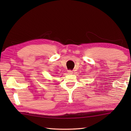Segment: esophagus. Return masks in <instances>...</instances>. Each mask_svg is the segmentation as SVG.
<instances>
[{
    "instance_id": "obj_1",
    "label": "esophagus",
    "mask_w": 131,
    "mask_h": 131,
    "mask_svg": "<svg viewBox=\"0 0 131 131\" xmlns=\"http://www.w3.org/2000/svg\"><path fill=\"white\" fill-rule=\"evenodd\" d=\"M68 73L69 74H72L73 73V71L71 70H68Z\"/></svg>"
}]
</instances>
